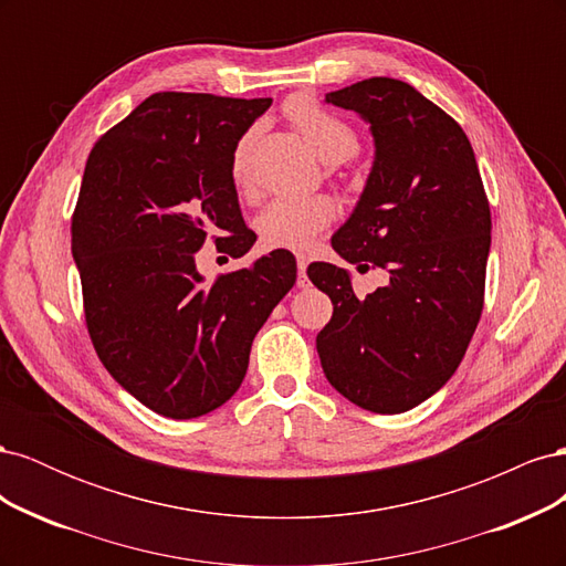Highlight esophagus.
<instances>
[{
    "mask_svg": "<svg viewBox=\"0 0 566 566\" xmlns=\"http://www.w3.org/2000/svg\"><path fill=\"white\" fill-rule=\"evenodd\" d=\"M297 287H310V279H306V260L297 256Z\"/></svg>",
    "mask_w": 566,
    "mask_h": 566,
    "instance_id": "34e87169",
    "label": "esophagus"
}]
</instances>
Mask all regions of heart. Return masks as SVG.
<instances>
[{
	"instance_id": "1",
	"label": "heart",
	"mask_w": 566,
	"mask_h": 566,
	"mask_svg": "<svg viewBox=\"0 0 566 566\" xmlns=\"http://www.w3.org/2000/svg\"><path fill=\"white\" fill-rule=\"evenodd\" d=\"M290 123L297 127L304 142L323 163H342L352 158L358 148L356 129L345 119L321 108L312 98H293L285 108ZM250 148L252 132L238 139L231 153V181L238 191L250 184ZM335 208L328 198H276L266 202L254 219V229L266 248L310 250L316 235L331 224Z\"/></svg>"
}]
</instances>
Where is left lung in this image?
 Listing matches in <instances>:
<instances>
[{
	"instance_id": "left-lung-1",
	"label": "left lung",
	"mask_w": 566,
	"mask_h": 566,
	"mask_svg": "<svg viewBox=\"0 0 566 566\" xmlns=\"http://www.w3.org/2000/svg\"><path fill=\"white\" fill-rule=\"evenodd\" d=\"M370 125L375 158L333 250L382 269L389 283L356 297L352 273L306 269L333 302L316 335L328 382L373 413H403L451 380L484 310L491 212L474 150L451 115L416 87L370 77L325 94Z\"/></svg>"
}]
</instances>
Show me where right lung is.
Wrapping results in <instances>:
<instances>
[{
	"label": "right lung",
	"instance_id": "right-lung-1",
	"mask_svg": "<svg viewBox=\"0 0 566 566\" xmlns=\"http://www.w3.org/2000/svg\"><path fill=\"white\" fill-rule=\"evenodd\" d=\"M271 98L160 92L90 153L73 214V260L101 364L136 401L172 420L227 403L250 347L297 279L273 250L205 285L196 252L208 238L243 256L245 227L231 153Z\"/></svg>",
	"mask_w": 566,
	"mask_h": 566
}]
</instances>
